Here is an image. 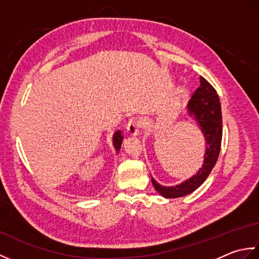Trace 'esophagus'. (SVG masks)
<instances>
[{
  "label": "esophagus",
  "instance_id": "1",
  "mask_svg": "<svg viewBox=\"0 0 259 259\" xmlns=\"http://www.w3.org/2000/svg\"><path fill=\"white\" fill-rule=\"evenodd\" d=\"M141 128V121L138 118H131L126 124V133L131 136H137Z\"/></svg>",
  "mask_w": 259,
  "mask_h": 259
}]
</instances>
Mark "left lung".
Listing matches in <instances>:
<instances>
[{
  "label": "left lung",
  "instance_id": "left-lung-1",
  "mask_svg": "<svg viewBox=\"0 0 259 259\" xmlns=\"http://www.w3.org/2000/svg\"><path fill=\"white\" fill-rule=\"evenodd\" d=\"M188 114L194 117L205 137L206 153L202 167L191 178L176 186H161L151 178L156 190L164 198H179L191 194L200 187L217 162L223 138L222 107L216 90L200 76V85L187 104Z\"/></svg>",
  "mask_w": 259,
  "mask_h": 259
}]
</instances>
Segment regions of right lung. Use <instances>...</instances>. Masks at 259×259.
I'll list each match as a JSON object with an SVG mask.
<instances>
[{
    "label": "right lung",
    "instance_id": "add662e5",
    "mask_svg": "<svg viewBox=\"0 0 259 259\" xmlns=\"http://www.w3.org/2000/svg\"><path fill=\"white\" fill-rule=\"evenodd\" d=\"M122 139H123V136L121 135V131L120 130L115 131L113 137H112V142H113V147L115 148V150H117V152L120 150L121 142H122Z\"/></svg>",
    "mask_w": 259,
    "mask_h": 259
}]
</instances>
